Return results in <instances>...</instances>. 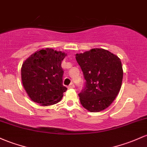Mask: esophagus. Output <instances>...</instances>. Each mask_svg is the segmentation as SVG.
<instances>
[{
	"mask_svg": "<svg viewBox=\"0 0 147 147\" xmlns=\"http://www.w3.org/2000/svg\"><path fill=\"white\" fill-rule=\"evenodd\" d=\"M69 88H75V84L74 82H71L70 84L68 86Z\"/></svg>",
	"mask_w": 147,
	"mask_h": 147,
	"instance_id": "34e87169",
	"label": "esophagus"
}]
</instances>
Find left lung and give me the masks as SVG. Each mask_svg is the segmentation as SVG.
I'll use <instances>...</instances> for the list:
<instances>
[{"label":"left lung","mask_w":147,"mask_h":147,"mask_svg":"<svg viewBox=\"0 0 147 147\" xmlns=\"http://www.w3.org/2000/svg\"><path fill=\"white\" fill-rule=\"evenodd\" d=\"M76 60L86 80L78 94L82 105L91 112L104 110L120 91L123 75L121 61L110 51L98 48L77 54Z\"/></svg>","instance_id":"left-lung-1"}]
</instances>
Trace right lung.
<instances>
[{
    "mask_svg": "<svg viewBox=\"0 0 147 147\" xmlns=\"http://www.w3.org/2000/svg\"><path fill=\"white\" fill-rule=\"evenodd\" d=\"M66 54L47 48L32 54L22 67V80L28 96L43 106L59 102L67 89L63 85L61 62Z\"/></svg>",
    "mask_w": 147,
    "mask_h": 147,
    "instance_id": "right-lung-1",
    "label": "right lung"
}]
</instances>
